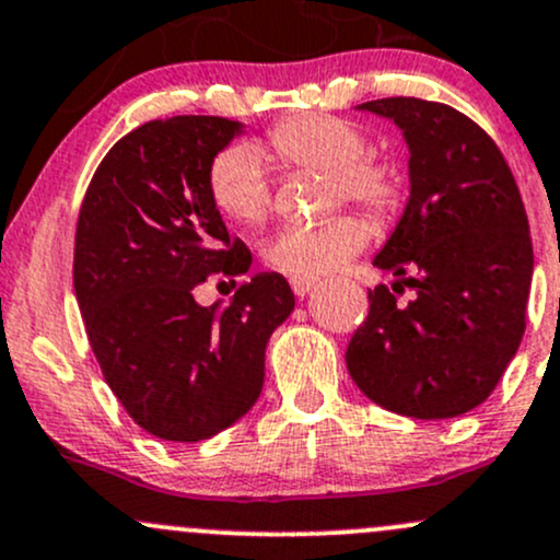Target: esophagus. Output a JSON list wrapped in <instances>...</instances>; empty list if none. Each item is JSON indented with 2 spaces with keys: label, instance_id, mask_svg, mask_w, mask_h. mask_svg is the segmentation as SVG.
<instances>
[{
  "label": "esophagus",
  "instance_id": "34e87169",
  "mask_svg": "<svg viewBox=\"0 0 560 560\" xmlns=\"http://www.w3.org/2000/svg\"><path fill=\"white\" fill-rule=\"evenodd\" d=\"M290 284H292V292H295L298 298H305L311 290H314L316 279H311V276H292Z\"/></svg>",
  "mask_w": 560,
  "mask_h": 560
}]
</instances>
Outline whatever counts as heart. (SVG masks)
Wrapping results in <instances>:
<instances>
[{
  "label": "heart",
  "mask_w": 560,
  "mask_h": 560,
  "mask_svg": "<svg viewBox=\"0 0 560 560\" xmlns=\"http://www.w3.org/2000/svg\"><path fill=\"white\" fill-rule=\"evenodd\" d=\"M370 141L351 122L329 115H300L281 120L255 147L233 144L206 172L209 201L235 225H260L270 209V182L259 158L281 168L327 174L325 196L335 206L349 201L373 220H388L399 206V174L384 161L368 158ZM370 231L354 214H335L308 228H287L265 244V260L287 276H319L340 268L368 244Z\"/></svg>",
  "instance_id": "heart-1"
}]
</instances>
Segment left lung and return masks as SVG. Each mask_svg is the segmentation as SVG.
Here are the masks:
<instances>
[{"label":"left lung","mask_w":560,"mask_h":560,"mask_svg":"<svg viewBox=\"0 0 560 560\" xmlns=\"http://www.w3.org/2000/svg\"><path fill=\"white\" fill-rule=\"evenodd\" d=\"M410 150V198L373 265L378 284L346 349L375 405L410 419H453L486 402L526 329L534 249L515 176L493 139L448 104L378 98ZM417 290L396 303L401 284Z\"/></svg>","instance_id":"left-lung-1"}]
</instances>
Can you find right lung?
Listing matches in <instances>:
<instances>
[{"mask_svg": "<svg viewBox=\"0 0 560 560\" xmlns=\"http://www.w3.org/2000/svg\"><path fill=\"white\" fill-rule=\"evenodd\" d=\"M241 131L211 115L144 122L104 155L80 206L74 295L91 349L126 413L172 443L211 438L257 402L265 346L295 308L281 273H255L228 308L192 298L211 273L252 265L206 190Z\"/></svg>", "mask_w": 560, "mask_h": 560, "instance_id": "right-lung-1", "label": "right lung"}]
</instances>
